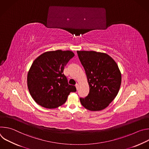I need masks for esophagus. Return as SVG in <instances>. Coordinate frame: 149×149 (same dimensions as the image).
Instances as JSON below:
<instances>
[{
	"label": "esophagus",
	"instance_id": "1",
	"mask_svg": "<svg viewBox=\"0 0 149 149\" xmlns=\"http://www.w3.org/2000/svg\"><path fill=\"white\" fill-rule=\"evenodd\" d=\"M75 87H76V89L78 90L79 89V85L78 84H77L75 85Z\"/></svg>",
	"mask_w": 149,
	"mask_h": 149
}]
</instances>
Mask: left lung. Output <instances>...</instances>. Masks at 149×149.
Listing matches in <instances>:
<instances>
[{
	"instance_id": "obj_1",
	"label": "left lung",
	"mask_w": 149,
	"mask_h": 149,
	"mask_svg": "<svg viewBox=\"0 0 149 149\" xmlns=\"http://www.w3.org/2000/svg\"><path fill=\"white\" fill-rule=\"evenodd\" d=\"M87 78L90 91L79 100L86 109L97 111L107 107L117 96L121 74L116 61L108 54L94 51H77Z\"/></svg>"
}]
</instances>
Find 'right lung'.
Segmentation results:
<instances>
[{"instance_id":"obj_1","label":"right lung","mask_w":149,"mask_h":149,"mask_svg":"<svg viewBox=\"0 0 149 149\" xmlns=\"http://www.w3.org/2000/svg\"><path fill=\"white\" fill-rule=\"evenodd\" d=\"M75 54L71 51H48L38 56L28 72L27 84L35 101L47 109L64 104L76 88L69 85L63 74L65 66Z\"/></svg>"}]
</instances>
